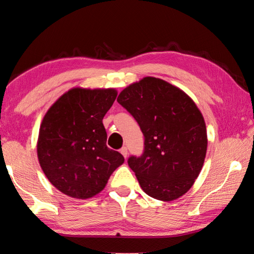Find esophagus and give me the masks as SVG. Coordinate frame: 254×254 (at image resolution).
<instances>
[{
    "mask_svg": "<svg viewBox=\"0 0 254 254\" xmlns=\"http://www.w3.org/2000/svg\"><path fill=\"white\" fill-rule=\"evenodd\" d=\"M120 152H121L123 154L124 158L127 157V147H122L121 150H120Z\"/></svg>",
    "mask_w": 254,
    "mask_h": 254,
    "instance_id": "34e87169",
    "label": "esophagus"
}]
</instances>
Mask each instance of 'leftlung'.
<instances>
[{
	"label": "left lung",
	"mask_w": 254,
	"mask_h": 254,
	"mask_svg": "<svg viewBox=\"0 0 254 254\" xmlns=\"http://www.w3.org/2000/svg\"><path fill=\"white\" fill-rule=\"evenodd\" d=\"M118 102L144 135L143 153L127 159L143 191L163 201L186 194L207 150L205 121L194 101L166 80L144 77L124 88Z\"/></svg>",
	"instance_id": "obj_1"
}]
</instances>
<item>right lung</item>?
Wrapping results in <instances>:
<instances>
[{
	"label": "right lung",
	"instance_id": "right-lung-1",
	"mask_svg": "<svg viewBox=\"0 0 254 254\" xmlns=\"http://www.w3.org/2000/svg\"><path fill=\"white\" fill-rule=\"evenodd\" d=\"M117 95L114 88H71L46 113L38 137V159L46 177L63 194L91 198L124 162L121 153L107 148L103 126Z\"/></svg>",
	"mask_w": 254,
	"mask_h": 254
}]
</instances>
